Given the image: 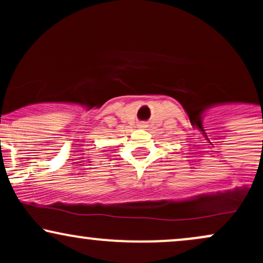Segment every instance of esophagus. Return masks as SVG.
<instances>
[{
	"label": "esophagus",
	"mask_w": 263,
	"mask_h": 263,
	"mask_svg": "<svg viewBox=\"0 0 263 263\" xmlns=\"http://www.w3.org/2000/svg\"><path fill=\"white\" fill-rule=\"evenodd\" d=\"M140 126H141V127H144V126H146V125H144V123H141Z\"/></svg>",
	"instance_id": "obj_1"
}]
</instances>
